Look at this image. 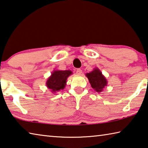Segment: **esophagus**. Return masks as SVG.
Wrapping results in <instances>:
<instances>
[{"label": "esophagus", "mask_w": 148, "mask_h": 148, "mask_svg": "<svg viewBox=\"0 0 148 148\" xmlns=\"http://www.w3.org/2000/svg\"><path fill=\"white\" fill-rule=\"evenodd\" d=\"M82 71L80 69H77V70H76V74H77V75H81L82 74Z\"/></svg>", "instance_id": "esophagus-1"}]
</instances>
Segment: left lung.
Returning <instances> with one entry per match:
<instances>
[{"label": "left lung", "mask_w": 148, "mask_h": 148, "mask_svg": "<svg viewBox=\"0 0 148 148\" xmlns=\"http://www.w3.org/2000/svg\"><path fill=\"white\" fill-rule=\"evenodd\" d=\"M85 76L89 81L91 87L96 92H102L103 88L107 85V79L98 68H95L92 71L86 74Z\"/></svg>", "instance_id": "left-lung-1"}]
</instances>
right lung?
I'll return each instance as SVG.
<instances>
[{
	"instance_id": "obj_1",
	"label": "right lung",
	"mask_w": 148,
	"mask_h": 148,
	"mask_svg": "<svg viewBox=\"0 0 148 148\" xmlns=\"http://www.w3.org/2000/svg\"><path fill=\"white\" fill-rule=\"evenodd\" d=\"M71 74H72V72L70 70H54L47 80L46 85L47 88H49L53 94L63 90L65 87L67 78Z\"/></svg>"
}]
</instances>
